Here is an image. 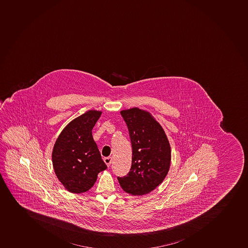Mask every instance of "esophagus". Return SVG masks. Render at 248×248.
<instances>
[{"label": "esophagus", "instance_id": "1", "mask_svg": "<svg viewBox=\"0 0 248 248\" xmlns=\"http://www.w3.org/2000/svg\"><path fill=\"white\" fill-rule=\"evenodd\" d=\"M104 161H105L107 166H110L111 163H112V157H106L104 159Z\"/></svg>", "mask_w": 248, "mask_h": 248}]
</instances>
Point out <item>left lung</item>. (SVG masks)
<instances>
[{
    "mask_svg": "<svg viewBox=\"0 0 248 248\" xmlns=\"http://www.w3.org/2000/svg\"><path fill=\"white\" fill-rule=\"evenodd\" d=\"M132 146V164L121 187L133 196L149 193L163 182L171 164V147L164 129L151 113L139 108L121 111Z\"/></svg>",
    "mask_w": 248,
    "mask_h": 248,
    "instance_id": "1",
    "label": "left lung"
}]
</instances>
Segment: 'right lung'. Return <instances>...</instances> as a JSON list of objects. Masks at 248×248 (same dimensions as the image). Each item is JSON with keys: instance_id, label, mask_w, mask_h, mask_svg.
Instances as JSON below:
<instances>
[{"instance_id": "obj_1", "label": "right lung", "mask_w": 248, "mask_h": 248, "mask_svg": "<svg viewBox=\"0 0 248 248\" xmlns=\"http://www.w3.org/2000/svg\"><path fill=\"white\" fill-rule=\"evenodd\" d=\"M101 114V111L89 110L75 118L65 126L54 146V170L70 192L90 189L99 172L107 169L92 135Z\"/></svg>"}]
</instances>
